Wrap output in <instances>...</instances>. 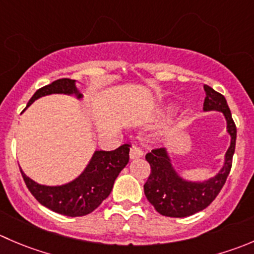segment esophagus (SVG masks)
Here are the masks:
<instances>
[{
    "instance_id": "obj_1",
    "label": "esophagus",
    "mask_w": 254,
    "mask_h": 254,
    "mask_svg": "<svg viewBox=\"0 0 254 254\" xmlns=\"http://www.w3.org/2000/svg\"><path fill=\"white\" fill-rule=\"evenodd\" d=\"M142 150L140 149V147L135 146V145H132L131 149H130V159H137V157H141L142 156Z\"/></svg>"
}]
</instances>
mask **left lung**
<instances>
[{"mask_svg": "<svg viewBox=\"0 0 254 254\" xmlns=\"http://www.w3.org/2000/svg\"><path fill=\"white\" fill-rule=\"evenodd\" d=\"M205 112H221L227 122V131L231 135V145L225 155V164L216 176L206 181H187L182 179L171 164L165 147L151 150L145 159L150 164L151 172L144 185V192L155 210L167 217H187L211 205L217 197L227 180L235 154L237 129L232 119L226 98L205 85Z\"/></svg>", "mask_w": 254, "mask_h": 254, "instance_id": "obj_1", "label": "left lung"}]
</instances>
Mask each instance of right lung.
<instances>
[{"mask_svg": "<svg viewBox=\"0 0 254 254\" xmlns=\"http://www.w3.org/2000/svg\"><path fill=\"white\" fill-rule=\"evenodd\" d=\"M49 94H74L83 97L75 87V80L62 78L41 88L29 99L28 105L38 98ZM130 145L124 144L113 151L98 150L93 154L84 171L75 180L62 186L39 185L21 170L26 186L41 205L69 217H79L93 212L113 190L115 179L129 162Z\"/></svg>", "mask_w": 254, "mask_h": 254, "instance_id": "right-lung-1", "label": "right lung"}]
</instances>
